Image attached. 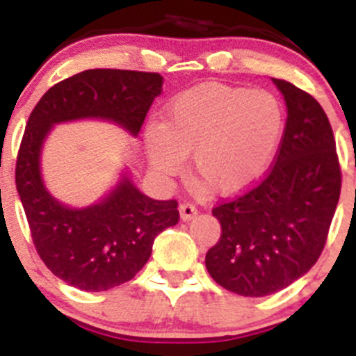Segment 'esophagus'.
I'll list each match as a JSON object with an SVG mask.
<instances>
[{"instance_id":"1","label":"esophagus","mask_w":356,"mask_h":356,"mask_svg":"<svg viewBox=\"0 0 356 356\" xmlns=\"http://www.w3.org/2000/svg\"><path fill=\"white\" fill-rule=\"evenodd\" d=\"M197 213V209L193 205V203H181L180 205V217L184 221H191L194 219Z\"/></svg>"}]
</instances>
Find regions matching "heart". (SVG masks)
<instances>
[{"mask_svg": "<svg viewBox=\"0 0 356 356\" xmlns=\"http://www.w3.org/2000/svg\"><path fill=\"white\" fill-rule=\"evenodd\" d=\"M285 130V110L266 89L203 85L175 97L160 127L144 131L151 168L163 176L191 169L217 194L229 196L260 180Z\"/></svg>", "mask_w": 356, "mask_h": 356, "instance_id": "obj_1", "label": "heart"}]
</instances>
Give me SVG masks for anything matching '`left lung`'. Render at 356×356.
<instances>
[{"mask_svg": "<svg viewBox=\"0 0 356 356\" xmlns=\"http://www.w3.org/2000/svg\"><path fill=\"white\" fill-rule=\"evenodd\" d=\"M287 105L275 165L257 187L212 210L221 238L207 269L221 287L262 298L310 271L325 248L341 194V168L325 110L310 94L273 78Z\"/></svg>", "mask_w": 356, "mask_h": 356, "instance_id": "left-lung-1", "label": "left lung"}]
</instances>
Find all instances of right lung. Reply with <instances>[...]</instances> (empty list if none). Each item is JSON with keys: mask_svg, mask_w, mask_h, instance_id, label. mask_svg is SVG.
Instances as JSON below:
<instances>
[{"mask_svg": "<svg viewBox=\"0 0 356 356\" xmlns=\"http://www.w3.org/2000/svg\"><path fill=\"white\" fill-rule=\"evenodd\" d=\"M162 83L159 72L89 69L53 85L28 119L15 165L19 197L42 262L80 291L130 282L149 260L156 235L178 222V203L151 200L124 168L103 197L87 207L65 205L44 184V143L55 124L83 119L114 122L137 137Z\"/></svg>", "mask_w": 356, "mask_h": 356, "instance_id": "add662e5", "label": "right lung"}]
</instances>
